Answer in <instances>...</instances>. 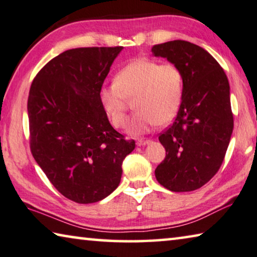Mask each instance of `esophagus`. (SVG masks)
<instances>
[{"instance_id":"1","label":"esophagus","mask_w":257,"mask_h":257,"mask_svg":"<svg viewBox=\"0 0 257 257\" xmlns=\"http://www.w3.org/2000/svg\"><path fill=\"white\" fill-rule=\"evenodd\" d=\"M151 142V140H139L137 141V146L141 147V146H146V145H149Z\"/></svg>"}]
</instances>
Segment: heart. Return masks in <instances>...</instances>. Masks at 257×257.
<instances>
[{
	"mask_svg": "<svg viewBox=\"0 0 257 257\" xmlns=\"http://www.w3.org/2000/svg\"><path fill=\"white\" fill-rule=\"evenodd\" d=\"M183 94V76L173 64H159L141 58L124 66L115 82L104 83L99 89L101 108L116 127L124 126L127 99L136 95L137 111L126 131L133 137L148 133L157 124L165 125L175 118Z\"/></svg>",
	"mask_w": 257,
	"mask_h": 257,
	"instance_id": "1",
	"label": "heart"
}]
</instances>
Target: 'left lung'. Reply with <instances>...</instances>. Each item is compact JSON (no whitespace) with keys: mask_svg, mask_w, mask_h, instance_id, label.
Wrapping results in <instances>:
<instances>
[{"mask_svg":"<svg viewBox=\"0 0 257 257\" xmlns=\"http://www.w3.org/2000/svg\"><path fill=\"white\" fill-rule=\"evenodd\" d=\"M151 51L183 76L178 115L158 138L166 157L155 175L168 190L193 191L217 173L228 149L233 130L228 77L211 54L190 42L170 41Z\"/></svg>","mask_w":257,"mask_h":257,"instance_id":"obj_1","label":"left lung"}]
</instances>
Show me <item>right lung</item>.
<instances>
[{
    "label": "right lung",
    "mask_w": 257,
    "mask_h": 257,
    "mask_svg": "<svg viewBox=\"0 0 257 257\" xmlns=\"http://www.w3.org/2000/svg\"><path fill=\"white\" fill-rule=\"evenodd\" d=\"M123 50L77 48L50 60L28 95L31 151L53 187L78 204L102 200L118 187L121 164L136 148L109 123L99 89Z\"/></svg>",
    "instance_id": "add662e5"
}]
</instances>
